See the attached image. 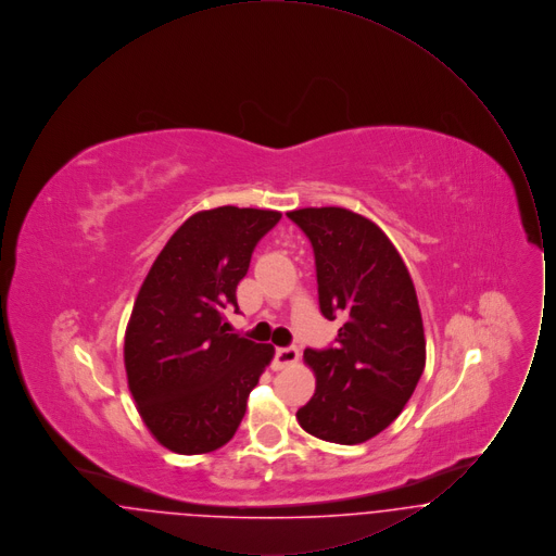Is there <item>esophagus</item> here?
I'll list each match as a JSON object with an SVG mask.
<instances>
[{
    "label": "esophagus",
    "instance_id": "34e87169",
    "mask_svg": "<svg viewBox=\"0 0 556 556\" xmlns=\"http://www.w3.org/2000/svg\"><path fill=\"white\" fill-rule=\"evenodd\" d=\"M298 356H300L298 350L291 348V345H288V348H277L275 350V358H273V369L281 370L295 365Z\"/></svg>",
    "mask_w": 556,
    "mask_h": 556
}]
</instances>
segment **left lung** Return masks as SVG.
<instances>
[{
    "label": "left lung",
    "mask_w": 556,
    "mask_h": 556,
    "mask_svg": "<svg viewBox=\"0 0 556 556\" xmlns=\"http://www.w3.org/2000/svg\"><path fill=\"white\" fill-rule=\"evenodd\" d=\"M288 216L313 243L323 317L344 320L336 345L304 350L317 388L295 417L318 440L363 444L396 419L421 379L417 291L394 243L363 214L325 206Z\"/></svg>",
    "instance_id": "8db88e82"
}]
</instances>
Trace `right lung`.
Wrapping results in <instances>:
<instances>
[{"mask_svg":"<svg viewBox=\"0 0 556 556\" xmlns=\"http://www.w3.org/2000/svg\"><path fill=\"white\" fill-rule=\"evenodd\" d=\"M281 212L220 206L195 212L166 241L132 304L125 369L137 410L164 448L225 446L245 415L275 348L227 333L223 311L256 243Z\"/></svg>","mask_w":556,"mask_h":556,"instance_id":"obj_1","label":"right lung"}]
</instances>
